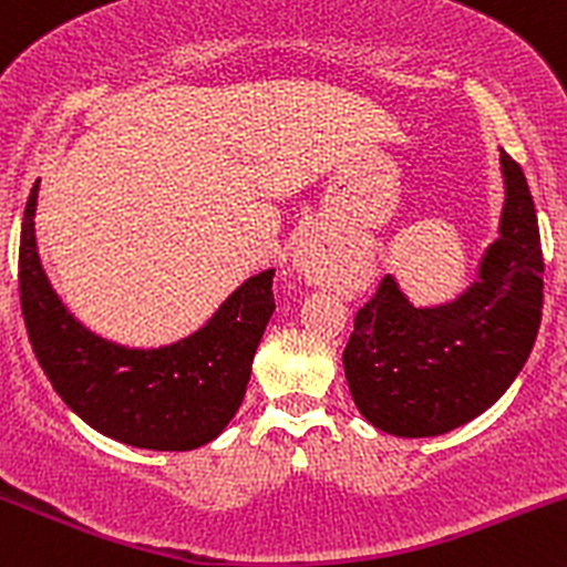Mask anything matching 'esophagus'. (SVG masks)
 Segmentation results:
<instances>
[{"label":"esophagus","mask_w":567,"mask_h":567,"mask_svg":"<svg viewBox=\"0 0 567 567\" xmlns=\"http://www.w3.org/2000/svg\"><path fill=\"white\" fill-rule=\"evenodd\" d=\"M292 269H296V275L301 277L306 285H322L324 282L328 256H324L317 239L303 237L301 243L296 245V252H292Z\"/></svg>","instance_id":"34e87169"}]
</instances>
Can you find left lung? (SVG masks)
<instances>
[{"label": "left lung", "instance_id": "left-lung-1", "mask_svg": "<svg viewBox=\"0 0 567 567\" xmlns=\"http://www.w3.org/2000/svg\"><path fill=\"white\" fill-rule=\"evenodd\" d=\"M504 210L477 279L447 303L415 306L394 275L357 311L343 349L351 400L394 437L470 424L528 362L544 309L538 218L523 167L501 148Z\"/></svg>", "mask_w": 567, "mask_h": 567}]
</instances>
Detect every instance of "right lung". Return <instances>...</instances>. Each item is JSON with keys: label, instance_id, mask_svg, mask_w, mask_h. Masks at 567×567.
<instances>
[{"label": "right lung", "instance_id": "1", "mask_svg": "<svg viewBox=\"0 0 567 567\" xmlns=\"http://www.w3.org/2000/svg\"><path fill=\"white\" fill-rule=\"evenodd\" d=\"M39 181L25 202L18 285L29 341L53 389L95 432L146 451H194L229 426L275 311V269L245 279L192 336L122 347L93 333L58 298L37 250Z\"/></svg>", "mask_w": 567, "mask_h": 567}]
</instances>
